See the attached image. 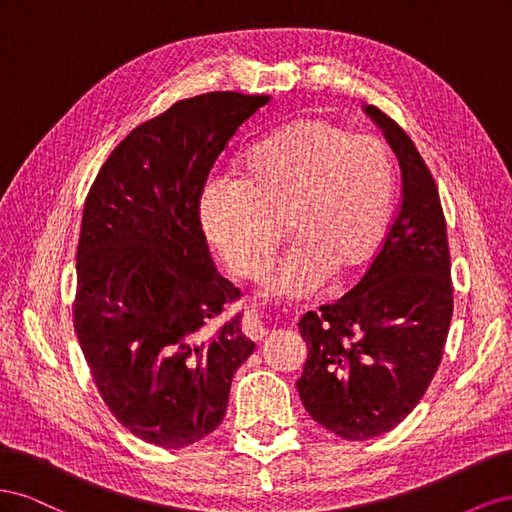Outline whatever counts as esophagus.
<instances>
[{
	"mask_svg": "<svg viewBox=\"0 0 512 512\" xmlns=\"http://www.w3.org/2000/svg\"><path fill=\"white\" fill-rule=\"evenodd\" d=\"M243 333L245 337H250L252 342H260V339L267 335V327L256 312H247L243 318Z\"/></svg>",
	"mask_w": 512,
	"mask_h": 512,
	"instance_id": "34e87169",
	"label": "esophagus"
}]
</instances>
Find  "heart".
<instances>
[{
  "label": "heart",
  "instance_id": "1",
  "mask_svg": "<svg viewBox=\"0 0 512 512\" xmlns=\"http://www.w3.org/2000/svg\"><path fill=\"white\" fill-rule=\"evenodd\" d=\"M395 203V168L376 138L305 117L243 151L237 179L213 175L198 198L211 250L237 275L254 277L286 232L292 245L262 275L260 297H314L337 273L350 282L374 265Z\"/></svg>",
  "mask_w": 512,
  "mask_h": 512
}]
</instances>
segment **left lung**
<instances>
[{
	"label": "left lung",
	"instance_id": "1",
	"mask_svg": "<svg viewBox=\"0 0 512 512\" xmlns=\"http://www.w3.org/2000/svg\"><path fill=\"white\" fill-rule=\"evenodd\" d=\"M401 170V207L374 265L333 305L299 320L307 344L299 397L344 440L397 427L425 395L453 316L451 256L440 194L410 136L376 106Z\"/></svg>",
	"mask_w": 512,
	"mask_h": 512
}]
</instances>
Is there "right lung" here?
Masks as SVG:
<instances>
[{"label":"right lung","mask_w":512,"mask_h":512,"mask_svg":"<svg viewBox=\"0 0 512 512\" xmlns=\"http://www.w3.org/2000/svg\"><path fill=\"white\" fill-rule=\"evenodd\" d=\"M269 100L213 91L173 104L123 138L85 200L76 337L106 406L149 444L209 436L254 352L241 316L203 333L239 288L213 265L198 198L226 143Z\"/></svg>","instance_id":"obj_1"}]
</instances>
